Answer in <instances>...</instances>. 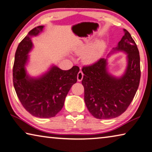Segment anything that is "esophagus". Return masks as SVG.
I'll return each mask as SVG.
<instances>
[{
    "instance_id": "1",
    "label": "esophagus",
    "mask_w": 152,
    "mask_h": 152,
    "mask_svg": "<svg viewBox=\"0 0 152 152\" xmlns=\"http://www.w3.org/2000/svg\"><path fill=\"white\" fill-rule=\"evenodd\" d=\"M83 72L80 71L77 74V81H81L82 79H83Z\"/></svg>"
}]
</instances>
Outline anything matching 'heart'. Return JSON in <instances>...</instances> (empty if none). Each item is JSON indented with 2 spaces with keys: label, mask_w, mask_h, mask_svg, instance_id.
<instances>
[{
  "label": "heart",
  "mask_w": 152,
  "mask_h": 152,
  "mask_svg": "<svg viewBox=\"0 0 152 152\" xmlns=\"http://www.w3.org/2000/svg\"><path fill=\"white\" fill-rule=\"evenodd\" d=\"M89 46V44H86L78 47L75 50L77 54L79 56L83 55L82 60L86 64H92L98 62L105 52L106 44L104 41L99 40L94 43L90 48Z\"/></svg>",
  "instance_id": "heart-1"
}]
</instances>
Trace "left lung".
<instances>
[{
  "label": "left lung",
  "instance_id": "left-lung-1",
  "mask_svg": "<svg viewBox=\"0 0 152 152\" xmlns=\"http://www.w3.org/2000/svg\"><path fill=\"white\" fill-rule=\"evenodd\" d=\"M123 30L125 34L113 51H123L127 54L128 64L123 76L116 77L108 73L106 58H100L82 69L84 100L89 113L96 118H113L123 114L139 85L140 56L137 46L129 32Z\"/></svg>",
  "mask_w": 152,
  "mask_h": 152
}]
</instances>
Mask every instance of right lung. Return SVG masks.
Wrapping results in <instances>:
<instances>
[{
	"label": "right lung",
	"instance_id": "obj_1",
	"mask_svg": "<svg viewBox=\"0 0 152 152\" xmlns=\"http://www.w3.org/2000/svg\"><path fill=\"white\" fill-rule=\"evenodd\" d=\"M44 26L35 27L29 32L17 47L13 69V86L24 108L36 117H54L61 110L65 98L77 79L79 68L73 66L64 71L52 66L48 71L39 77L27 74L26 64L28 53L33 48L31 38L43 31Z\"/></svg>",
	"mask_w": 152,
	"mask_h": 152
}]
</instances>
